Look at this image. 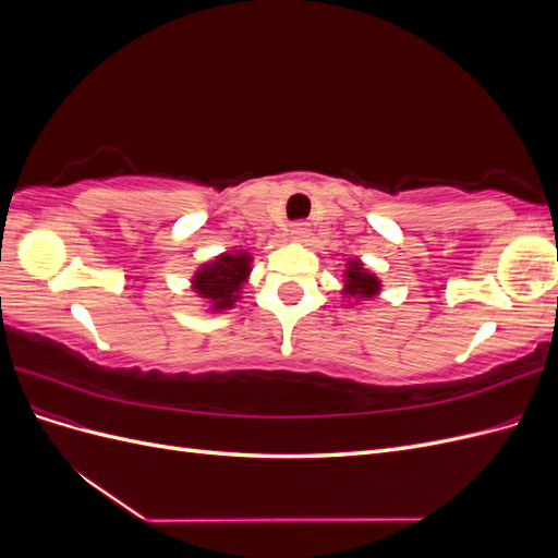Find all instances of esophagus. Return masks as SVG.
I'll use <instances>...</instances> for the list:
<instances>
[{
  "label": "esophagus",
  "mask_w": 558,
  "mask_h": 558,
  "mask_svg": "<svg viewBox=\"0 0 558 558\" xmlns=\"http://www.w3.org/2000/svg\"><path fill=\"white\" fill-rule=\"evenodd\" d=\"M291 238L295 240V242H307V238H310V228H307V223H293L291 226Z\"/></svg>",
  "instance_id": "obj_1"
}]
</instances>
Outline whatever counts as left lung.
Masks as SVG:
<instances>
[{
  "label": "left lung",
  "mask_w": 558,
  "mask_h": 558,
  "mask_svg": "<svg viewBox=\"0 0 558 558\" xmlns=\"http://www.w3.org/2000/svg\"><path fill=\"white\" fill-rule=\"evenodd\" d=\"M342 298L347 307H363L381 293V279L361 258H349L342 269Z\"/></svg>",
  "instance_id": "8db88e82"
}]
</instances>
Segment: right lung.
Wrapping results in <instances>:
<instances>
[{
	"label": "right lung",
	"mask_w": 558,
	"mask_h": 558,
	"mask_svg": "<svg viewBox=\"0 0 558 558\" xmlns=\"http://www.w3.org/2000/svg\"><path fill=\"white\" fill-rule=\"evenodd\" d=\"M253 256L244 248L223 251L216 258L202 263L191 279L193 293L205 302L207 312L223 314L238 307L244 286L251 277Z\"/></svg>",
	"instance_id": "1"
}]
</instances>
